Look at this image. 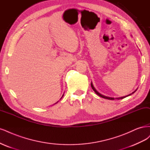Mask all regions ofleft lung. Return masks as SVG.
I'll list each match as a JSON object with an SVG mask.
<instances>
[{"label": "left lung", "instance_id": "left-lung-1", "mask_svg": "<svg viewBox=\"0 0 150 150\" xmlns=\"http://www.w3.org/2000/svg\"><path fill=\"white\" fill-rule=\"evenodd\" d=\"M91 88H92V89L93 90V91H95V92L97 94L98 96H101V97H102V98H105V99H108V100H115V99H117V100H120V99H123V98H126V97H127V96H129V95H132L133 93H134L135 91H137V90H135V91H134L133 92H132V93H130V94H129V95H126V96H122V97H117V98H113V97H110V96H105V95H102V94H101L100 93H99L98 91L96 90V89H95V88L94 87V86H93V83H92V81L91 82Z\"/></svg>", "mask_w": 150, "mask_h": 150}]
</instances>
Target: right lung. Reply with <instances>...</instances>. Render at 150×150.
<instances>
[{"label": "right lung", "instance_id": "obj_1", "mask_svg": "<svg viewBox=\"0 0 150 150\" xmlns=\"http://www.w3.org/2000/svg\"><path fill=\"white\" fill-rule=\"evenodd\" d=\"M63 96H64V95H62V97H63ZM62 98H60V99H62ZM57 103H58V101H57Z\"/></svg>", "mask_w": 150, "mask_h": 150}]
</instances>
